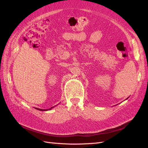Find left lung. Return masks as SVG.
Instances as JSON below:
<instances>
[{
  "label": "left lung",
  "mask_w": 148,
  "mask_h": 148,
  "mask_svg": "<svg viewBox=\"0 0 148 148\" xmlns=\"http://www.w3.org/2000/svg\"><path fill=\"white\" fill-rule=\"evenodd\" d=\"M128 98H127V99H128Z\"/></svg>",
  "instance_id": "left-lung-1"
}]
</instances>
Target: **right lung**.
<instances>
[{"label":"right lung","instance_id":"1","mask_svg":"<svg viewBox=\"0 0 148 148\" xmlns=\"http://www.w3.org/2000/svg\"><path fill=\"white\" fill-rule=\"evenodd\" d=\"M53 107H51V108L48 109H38V108H36V109H37V110H41V111H47V110H51L52 108H53Z\"/></svg>","mask_w":148,"mask_h":148}]
</instances>
